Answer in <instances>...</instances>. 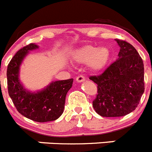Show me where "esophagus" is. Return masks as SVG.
<instances>
[{
    "instance_id": "obj_1",
    "label": "esophagus",
    "mask_w": 152,
    "mask_h": 152,
    "mask_svg": "<svg viewBox=\"0 0 152 152\" xmlns=\"http://www.w3.org/2000/svg\"><path fill=\"white\" fill-rule=\"evenodd\" d=\"M84 80H85V77H84L83 75H79V76H77V77H76V81H77V82H83Z\"/></svg>"
}]
</instances>
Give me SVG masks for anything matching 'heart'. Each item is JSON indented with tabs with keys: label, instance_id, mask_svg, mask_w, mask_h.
<instances>
[{
	"label": "heart",
	"instance_id": "b5f03b06",
	"mask_svg": "<svg viewBox=\"0 0 152 152\" xmlns=\"http://www.w3.org/2000/svg\"><path fill=\"white\" fill-rule=\"evenodd\" d=\"M110 58L107 48H98L94 45H87L75 52L74 59L80 64H88L91 69L100 71L107 65Z\"/></svg>",
	"mask_w": 152,
	"mask_h": 152
}]
</instances>
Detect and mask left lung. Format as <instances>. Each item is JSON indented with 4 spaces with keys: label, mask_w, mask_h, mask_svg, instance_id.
<instances>
[{
    "label": "left lung",
    "mask_w": 152,
    "mask_h": 152,
    "mask_svg": "<svg viewBox=\"0 0 152 152\" xmlns=\"http://www.w3.org/2000/svg\"><path fill=\"white\" fill-rule=\"evenodd\" d=\"M120 47L119 58L98 76L90 80L97 84L93 107L103 117H118L138 107L145 91L144 64L130 43L116 39Z\"/></svg>",
    "instance_id": "obj_1"
}]
</instances>
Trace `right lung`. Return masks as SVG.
<instances>
[{
	"mask_svg": "<svg viewBox=\"0 0 152 152\" xmlns=\"http://www.w3.org/2000/svg\"><path fill=\"white\" fill-rule=\"evenodd\" d=\"M38 48L36 44L30 43L20 49L12 58L7 71V88L9 96L21 115L33 121L45 123L54 121L61 116L73 78L53 81L37 92L25 89L19 79L20 67L29 51Z\"/></svg>",
	"mask_w": 152,
	"mask_h": 152,
	"instance_id": "right-lung-1",
	"label": "right lung"
}]
</instances>
